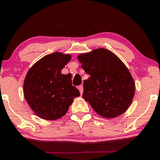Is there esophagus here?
<instances>
[{"label":"esophagus","instance_id":"1","mask_svg":"<svg viewBox=\"0 0 160 160\" xmlns=\"http://www.w3.org/2000/svg\"><path fill=\"white\" fill-rule=\"evenodd\" d=\"M78 89H79V91H80V94H83V85H80V86L78 87Z\"/></svg>","mask_w":160,"mask_h":160}]
</instances>
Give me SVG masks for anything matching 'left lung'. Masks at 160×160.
<instances>
[{
  "label": "left lung",
  "instance_id": "1",
  "mask_svg": "<svg viewBox=\"0 0 160 160\" xmlns=\"http://www.w3.org/2000/svg\"><path fill=\"white\" fill-rule=\"evenodd\" d=\"M78 60L90 75L83 82V98L103 117L123 114L132 102L135 85L121 60L104 48L79 55Z\"/></svg>",
  "mask_w": 160,
  "mask_h": 160
}]
</instances>
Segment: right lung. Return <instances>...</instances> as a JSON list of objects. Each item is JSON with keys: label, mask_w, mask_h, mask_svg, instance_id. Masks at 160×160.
I'll use <instances>...</instances> for the list:
<instances>
[{"label": "right lung", "mask_w": 160, "mask_h": 160, "mask_svg": "<svg viewBox=\"0 0 160 160\" xmlns=\"http://www.w3.org/2000/svg\"><path fill=\"white\" fill-rule=\"evenodd\" d=\"M70 55L55 52L39 60L28 71L24 80L25 98L42 119L55 120L64 116L80 91L72 85V76L62 74Z\"/></svg>", "instance_id": "right-lung-1"}]
</instances>
